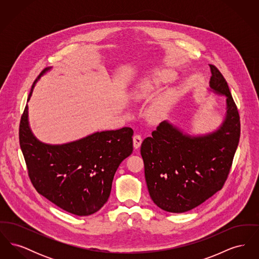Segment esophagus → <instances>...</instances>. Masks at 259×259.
Masks as SVG:
<instances>
[{"mask_svg":"<svg viewBox=\"0 0 259 259\" xmlns=\"http://www.w3.org/2000/svg\"><path fill=\"white\" fill-rule=\"evenodd\" d=\"M142 142H143V139L140 135H135L133 137V146L134 148H139L142 145Z\"/></svg>","mask_w":259,"mask_h":259,"instance_id":"34e87169","label":"esophagus"}]
</instances>
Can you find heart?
Instances as JSON below:
<instances>
[{
	"instance_id": "b5f03b06",
	"label": "heart",
	"mask_w": 259,
	"mask_h": 259,
	"mask_svg": "<svg viewBox=\"0 0 259 259\" xmlns=\"http://www.w3.org/2000/svg\"><path fill=\"white\" fill-rule=\"evenodd\" d=\"M175 74L169 70H156L153 73L145 75L137 80L132 88L130 96L134 102H146L152 98L162 85L172 81ZM177 93L172 88L164 90L156 98L148 117L151 122L157 123L170 111Z\"/></svg>"
}]
</instances>
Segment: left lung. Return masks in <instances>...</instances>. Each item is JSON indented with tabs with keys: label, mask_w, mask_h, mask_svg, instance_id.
Here are the masks:
<instances>
[{
	"label": "left lung",
	"mask_w": 259,
	"mask_h": 259,
	"mask_svg": "<svg viewBox=\"0 0 259 259\" xmlns=\"http://www.w3.org/2000/svg\"><path fill=\"white\" fill-rule=\"evenodd\" d=\"M209 68V90L226 97L221 126L208 134L192 136L164 120L141 147L150 198L169 212L194 209L221 190L239 144L240 116L229 87L213 65Z\"/></svg>",
	"instance_id": "8db88e82"
}]
</instances>
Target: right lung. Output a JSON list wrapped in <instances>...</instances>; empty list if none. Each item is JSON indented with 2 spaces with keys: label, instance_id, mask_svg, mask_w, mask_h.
<instances>
[{
  "label": "right lung",
  "instance_id": "obj_1",
  "mask_svg": "<svg viewBox=\"0 0 259 259\" xmlns=\"http://www.w3.org/2000/svg\"><path fill=\"white\" fill-rule=\"evenodd\" d=\"M45 69L40 75L49 72ZM40 75L33 83L28 101ZM133 130L101 131L63 145H49L34 136L25 107L19 125V143L30 180L37 192L62 209L89 215L110 197L120 163L133 151Z\"/></svg>",
  "mask_w": 259,
  "mask_h": 259
}]
</instances>
